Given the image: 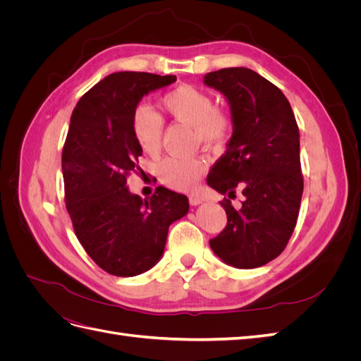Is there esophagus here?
<instances>
[{"label":"esophagus","instance_id":"obj_1","mask_svg":"<svg viewBox=\"0 0 361 361\" xmlns=\"http://www.w3.org/2000/svg\"><path fill=\"white\" fill-rule=\"evenodd\" d=\"M188 200H190V204L197 206V204H200L203 202V197H202V195H199V194H191L190 197H188Z\"/></svg>","mask_w":361,"mask_h":361}]
</instances>
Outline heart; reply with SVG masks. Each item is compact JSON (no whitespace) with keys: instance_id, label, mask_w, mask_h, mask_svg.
Wrapping results in <instances>:
<instances>
[{"instance_id":"1","label":"heart","mask_w":361,"mask_h":361,"mask_svg":"<svg viewBox=\"0 0 361 361\" xmlns=\"http://www.w3.org/2000/svg\"><path fill=\"white\" fill-rule=\"evenodd\" d=\"M161 106L173 120L192 126L194 140L206 146H223L231 137L232 120L216 110L214 97L191 84H182L161 97ZM133 133L140 147L149 155L161 149L162 117L147 105H138L133 114ZM202 157H169L161 162V179L169 187L188 190L204 171Z\"/></svg>"}]
</instances>
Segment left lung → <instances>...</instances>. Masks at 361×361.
I'll use <instances>...</instances> for the list:
<instances>
[{
	"label": "left lung",
	"instance_id": "left-lung-1",
	"mask_svg": "<svg viewBox=\"0 0 361 361\" xmlns=\"http://www.w3.org/2000/svg\"><path fill=\"white\" fill-rule=\"evenodd\" d=\"M203 81L227 97L233 120L206 182L228 197L236 190L244 195L239 209L227 197L220 202L227 224L209 244L226 264L257 268L281 255L297 226L304 188L297 120L283 92L255 71L226 68Z\"/></svg>",
	"mask_w": 361,
	"mask_h": 361
}]
</instances>
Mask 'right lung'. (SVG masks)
<instances>
[{
	"mask_svg": "<svg viewBox=\"0 0 361 361\" xmlns=\"http://www.w3.org/2000/svg\"><path fill=\"white\" fill-rule=\"evenodd\" d=\"M174 81V75L116 72L73 108L61 155L64 202L85 253L108 274L133 277L154 267L170 224L190 209L187 195L164 187L147 200L126 188L143 154L134 110L145 94Z\"/></svg>",
	"mask_w": 361,
	"mask_h": 361,
	"instance_id": "obj_1",
	"label": "right lung"
}]
</instances>
